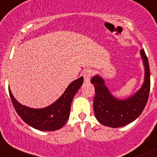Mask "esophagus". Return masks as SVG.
<instances>
[{"instance_id": "esophagus-1", "label": "esophagus", "mask_w": 157, "mask_h": 157, "mask_svg": "<svg viewBox=\"0 0 157 157\" xmlns=\"http://www.w3.org/2000/svg\"><path fill=\"white\" fill-rule=\"evenodd\" d=\"M83 75V78H84V81L87 83V82H90L91 77L94 75V71L90 69L85 70Z\"/></svg>"}]
</instances>
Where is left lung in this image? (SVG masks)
Listing matches in <instances>:
<instances>
[{
  "mask_svg": "<svg viewBox=\"0 0 157 157\" xmlns=\"http://www.w3.org/2000/svg\"><path fill=\"white\" fill-rule=\"evenodd\" d=\"M145 67V80L141 89L127 100H117L105 86L103 79L96 75L90 82L95 88L94 111L97 121L106 127H124L133 122L142 113L147 105L150 90V71L148 58L144 49L140 51Z\"/></svg>",
  "mask_w": 157,
  "mask_h": 157,
  "instance_id": "left-lung-1",
  "label": "left lung"
}]
</instances>
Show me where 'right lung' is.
Masks as SVG:
<instances>
[{
    "mask_svg": "<svg viewBox=\"0 0 157 157\" xmlns=\"http://www.w3.org/2000/svg\"><path fill=\"white\" fill-rule=\"evenodd\" d=\"M83 82V77L74 80L57 101L43 109H32L21 105L15 100L10 89L9 94L15 110L26 124L36 130L54 131L63 127L67 121L71 102Z\"/></svg>",
    "mask_w": 157,
    "mask_h": 157,
    "instance_id": "right-lung-1",
    "label": "right lung"
}]
</instances>
